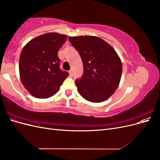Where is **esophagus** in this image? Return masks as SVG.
I'll return each mask as SVG.
<instances>
[{"mask_svg": "<svg viewBox=\"0 0 160 160\" xmlns=\"http://www.w3.org/2000/svg\"><path fill=\"white\" fill-rule=\"evenodd\" d=\"M69 75L70 76H72V70H69Z\"/></svg>", "mask_w": 160, "mask_h": 160, "instance_id": "1", "label": "esophagus"}]
</instances>
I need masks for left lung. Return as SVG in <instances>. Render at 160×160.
Listing matches in <instances>:
<instances>
[{
  "label": "left lung",
  "instance_id": "8db88e82",
  "mask_svg": "<svg viewBox=\"0 0 160 160\" xmlns=\"http://www.w3.org/2000/svg\"><path fill=\"white\" fill-rule=\"evenodd\" d=\"M69 41L83 64V76L75 81L79 94L93 103L107 100L118 88L122 77V63L118 53L95 36L70 37Z\"/></svg>",
  "mask_w": 160,
  "mask_h": 160
}]
</instances>
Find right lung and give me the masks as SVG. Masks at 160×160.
<instances>
[{"instance_id": "1", "label": "right lung", "mask_w": 160, "mask_h": 160, "mask_svg": "<svg viewBox=\"0 0 160 160\" xmlns=\"http://www.w3.org/2000/svg\"><path fill=\"white\" fill-rule=\"evenodd\" d=\"M67 35L48 32L31 40L23 47L19 59L22 83L34 97L46 99L59 90L69 75L59 68L57 53Z\"/></svg>"}]
</instances>
